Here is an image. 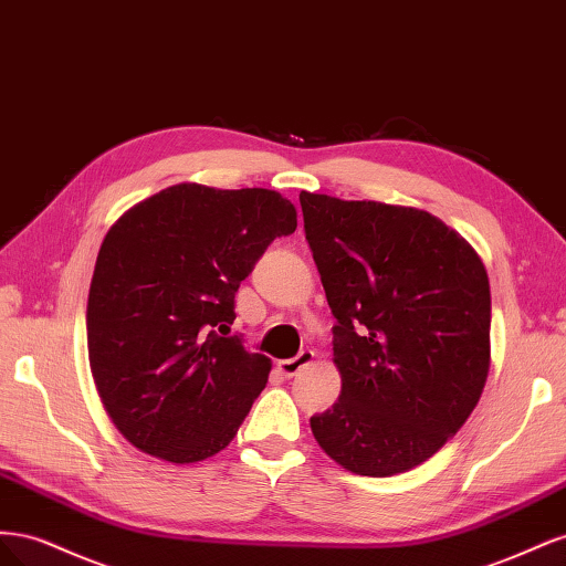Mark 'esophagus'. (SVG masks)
<instances>
[{
	"mask_svg": "<svg viewBox=\"0 0 566 566\" xmlns=\"http://www.w3.org/2000/svg\"><path fill=\"white\" fill-rule=\"evenodd\" d=\"M314 358L316 354L312 349H304L295 358H283V361H279V370L285 375V378H293V375H297L302 368L314 364Z\"/></svg>",
	"mask_w": 566,
	"mask_h": 566,
	"instance_id": "obj_1",
	"label": "esophagus"
}]
</instances>
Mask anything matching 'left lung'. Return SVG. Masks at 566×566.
<instances>
[{
    "label": "left lung",
    "instance_id": "1",
    "mask_svg": "<svg viewBox=\"0 0 566 566\" xmlns=\"http://www.w3.org/2000/svg\"><path fill=\"white\" fill-rule=\"evenodd\" d=\"M306 241L337 318L342 389L310 420L318 447L364 476L413 470L453 437L491 366L482 256L424 210L300 193Z\"/></svg>",
    "mask_w": 566,
    "mask_h": 566
}]
</instances>
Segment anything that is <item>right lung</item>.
<instances>
[{"label": "right lung", "instance_id": "obj_1", "mask_svg": "<svg viewBox=\"0 0 566 566\" xmlns=\"http://www.w3.org/2000/svg\"><path fill=\"white\" fill-rule=\"evenodd\" d=\"M295 229V205L276 191L202 184L167 186L108 229L87 349L101 403L132 447L175 465L229 447L271 373V358L224 337L233 295Z\"/></svg>", "mask_w": 566, "mask_h": 566}]
</instances>
